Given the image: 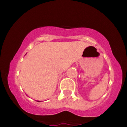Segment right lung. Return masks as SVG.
I'll return each mask as SVG.
<instances>
[{
	"mask_svg": "<svg viewBox=\"0 0 127 127\" xmlns=\"http://www.w3.org/2000/svg\"><path fill=\"white\" fill-rule=\"evenodd\" d=\"M37 102H39V101H37Z\"/></svg>",
	"mask_w": 127,
	"mask_h": 127,
	"instance_id": "right-lung-1",
	"label": "right lung"
}]
</instances>
